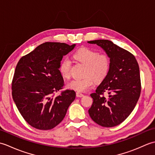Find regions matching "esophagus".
Instances as JSON below:
<instances>
[{"instance_id": "obj_1", "label": "esophagus", "mask_w": 155, "mask_h": 155, "mask_svg": "<svg viewBox=\"0 0 155 155\" xmlns=\"http://www.w3.org/2000/svg\"><path fill=\"white\" fill-rule=\"evenodd\" d=\"M84 96V94H83L81 92H77V97H83Z\"/></svg>"}]
</instances>
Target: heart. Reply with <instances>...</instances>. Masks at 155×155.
I'll use <instances>...</instances> for the list:
<instances>
[{"instance_id":"1","label":"heart","mask_w":155,"mask_h":155,"mask_svg":"<svg viewBox=\"0 0 155 155\" xmlns=\"http://www.w3.org/2000/svg\"><path fill=\"white\" fill-rule=\"evenodd\" d=\"M74 57L81 63L86 65L84 77L74 78L67 84V87L77 91L84 92L93 86L94 79L103 81L110 71L111 62L110 56L106 52L98 53L97 51L88 48H81L76 51ZM71 61L68 57L62 59L58 71L63 78H68L71 76Z\"/></svg>"}]
</instances>
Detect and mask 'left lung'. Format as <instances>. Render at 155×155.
<instances>
[{"mask_svg": "<svg viewBox=\"0 0 155 155\" xmlns=\"http://www.w3.org/2000/svg\"><path fill=\"white\" fill-rule=\"evenodd\" d=\"M96 44L110 56V68L96 92L88 110L91 118L104 127H113L126 119L135 107L140 90L139 64L134 56L108 40L88 41ZM107 92V96H104Z\"/></svg>", "mask_w": 155, "mask_h": 155, "instance_id": "obj_1", "label": "left lung"}]
</instances>
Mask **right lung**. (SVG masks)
<instances>
[{
    "instance_id": "1",
    "label": "right lung",
    "mask_w": 155,
    "mask_h": 155,
    "mask_svg": "<svg viewBox=\"0 0 155 155\" xmlns=\"http://www.w3.org/2000/svg\"><path fill=\"white\" fill-rule=\"evenodd\" d=\"M76 45L47 42L22 57L16 65L12 82V95L20 113L39 130H50L63 120L76 93L62 89L63 78L58 67L63 56Z\"/></svg>"
}]
</instances>
